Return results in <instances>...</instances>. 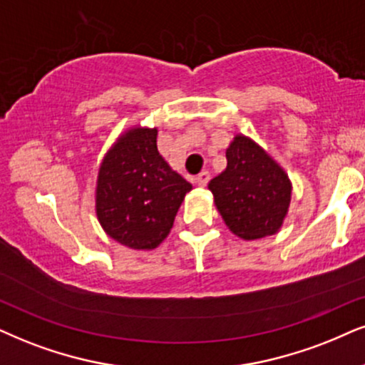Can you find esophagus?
<instances>
[{"instance_id":"1","label":"esophagus","mask_w":365,"mask_h":365,"mask_svg":"<svg viewBox=\"0 0 365 365\" xmlns=\"http://www.w3.org/2000/svg\"><path fill=\"white\" fill-rule=\"evenodd\" d=\"M195 180H197L198 185H200V187H205L207 183H209V180H210V173L207 172V170H204V172H200V173L197 175V178H195Z\"/></svg>"}]
</instances>
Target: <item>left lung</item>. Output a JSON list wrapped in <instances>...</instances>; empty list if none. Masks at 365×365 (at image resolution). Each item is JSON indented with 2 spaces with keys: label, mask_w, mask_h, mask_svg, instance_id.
<instances>
[{
  "label": "left lung",
  "mask_w": 365,
  "mask_h": 365,
  "mask_svg": "<svg viewBox=\"0 0 365 365\" xmlns=\"http://www.w3.org/2000/svg\"><path fill=\"white\" fill-rule=\"evenodd\" d=\"M227 167L210 180L217 210L239 237L273 236L283 225L292 200V182L251 138L237 135L227 151Z\"/></svg>",
  "instance_id": "8db88e82"
}]
</instances>
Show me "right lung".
<instances>
[{
	"mask_svg": "<svg viewBox=\"0 0 365 365\" xmlns=\"http://www.w3.org/2000/svg\"><path fill=\"white\" fill-rule=\"evenodd\" d=\"M156 128H133L104 156L96 214L109 237L131 249H155L170 234L192 185L161 158Z\"/></svg>",
	"mask_w": 365,
	"mask_h": 365,
	"instance_id": "add662e5",
	"label": "right lung"
}]
</instances>
